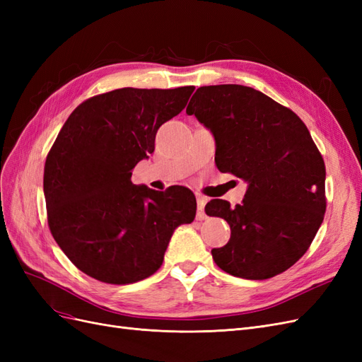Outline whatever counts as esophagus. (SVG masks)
Wrapping results in <instances>:
<instances>
[{
    "label": "esophagus",
    "instance_id": "esophagus-1",
    "mask_svg": "<svg viewBox=\"0 0 362 362\" xmlns=\"http://www.w3.org/2000/svg\"><path fill=\"white\" fill-rule=\"evenodd\" d=\"M196 202H198V218H205V204H206V198L202 194H198V198H196Z\"/></svg>",
    "mask_w": 362,
    "mask_h": 362
}]
</instances>
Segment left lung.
<instances>
[{"mask_svg": "<svg viewBox=\"0 0 362 362\" xmlns=\"http://www.w3.org/2000/svg\"><path fill=\"white\" fill-rule=\"evenodd\" d=\"M187 115L211 131L216 166L249 187L234 208L223 199L208 216L231 228L229 242L211 255L229 275L269 279L300 259L326 211L325 161L308 128L288 107L240 84L199 87Z\"/></svg>", "mask_w": 362, "mask_h": 362, "instance_id": "1", "label": "left lung"}]
</instances>
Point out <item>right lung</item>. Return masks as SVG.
<instances>
[{"instance_id":"obj_1","label":"right lung","mask_w":362,"mask_h":362,"mask_svg":"<svg viewBox=\"0 0 362 362\" xmlns=\"http://www.w3.org/2000/svg\"><path fill=\"white\" fill-rule=\"evenodd\" d=\"M193 86L124 87L71 113L43 172L49 231L72 264L105 284H133L161 267L175 228L192 223L194 194L131 182L156 148L158 128L182 112Z\"/></svg>"}]
</instances>
